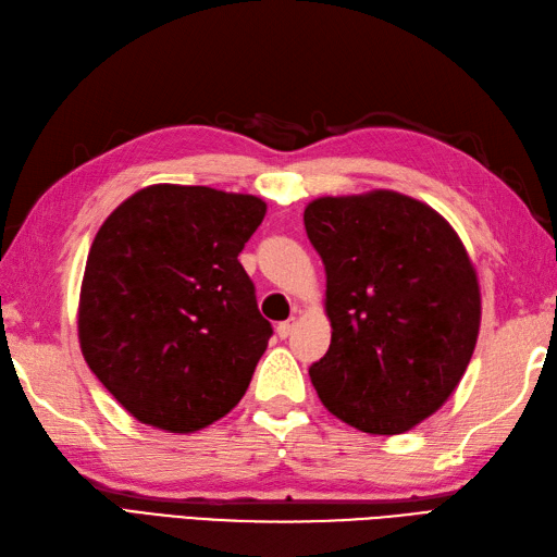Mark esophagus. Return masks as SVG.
<instances>
[{"instance_id":"obj_1","label":"esophagus","mask_w":557,"mask_h":557,"mask_svg":"<svg viewBox=\"0 0 557 557\" xmlns=\"http://www.w3.org/2000/svg\"><path fill=\"white\" fill-rule=\"evenodd\" d=\"M294 326H296V318H289L287 322H280V324H277V336H280V338H287V336H292Z\"/></svg>"}]
</instances>
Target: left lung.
<instances>
[{"label": "left lung", "mask_w": 557, "mask_h": 557, "mask_svg": "<svg viewBox=\"0 0 557 557\" xmlns=\"http://www.w3.org/2000/svg\"><path fill=\"white\" fill-rule=\"evenodd\" d=\"M304 223L332 322L312 386L362 433L411 431L449 400L475 350L480 284L463 242L435 209L393 190L318 197Z\"/></svg>", "instance_id": "obj_1"}]
</instances>
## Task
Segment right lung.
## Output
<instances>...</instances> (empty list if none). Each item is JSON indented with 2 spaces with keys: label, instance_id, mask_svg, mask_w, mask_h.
Instances as JSON below:
<instances>
[{
  "label": "right lung",
  "instance_id": "add662e5",
  "mask_svg": "<svg viewBox=\"0 0 557 557\" xmlns=\"http://www.w3.org/2000/svg\"><path fill=\"white\" fill-rule=\"evenodd\" d=\"M263 216L253 195L160 183L124 199L96 233L79 346L140 423L195 433L247 393L273 326L237 256Z\"/></svg>",
  "mask_w": 557,
  "mask_h": 557
}]
</instances>
